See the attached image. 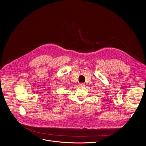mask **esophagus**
<instances>
[{"label": "esophagus", "instance_id": "34e87169", "mask_svg": "<svg viewBox=\"0 0 146 146\" xmlns=\"http://www.w3.org/2000/svg\"><path fill=\"white\" fill-rule=\"evenodd\" d=\"M78 86H85V84H83V83H81V84H79V85H78Z\"/></svg>", "mask_w": 146, "mask_h": 146}]
</instances>
